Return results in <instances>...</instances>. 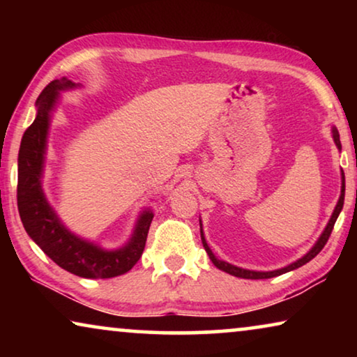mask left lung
I'll return each instance as SVG.
<instances>
[{
  "label": "left lung",
  "instance_id": "obj_1",
  "mask_svg": "<svg viewBox=\"0 0 357 357\" xmlns=\"http://www.w3.org/2000/svg\"><path fill=\"white\" fill-rule=\"evenodd\" d=\"M331 135H333V141L336 144V148L341 151V141H340V133L338 130L331 128ZM343 204H344V172L341 170V195H340V199L338 203H336V206L333 209V214H331L328 224H326V227L324 229V232H321V236L319 237V241L315 242V245L310 248L309 252L305 253L304 257L299 258V260L292 261L291 265H287L284 268H280V270H273V271H253V270H245V268H241V266H236V265H231V263L224 261V260H219V258L214 255L211 248L206 243V238H204V234H203V226H202V221H199V232H202V242H203V247L206 253L209 255V260L213 261V265L219 268L221 271H226L229 275L232 276H237V278H243V280H268V278H275V276H280V275H284L287 271H292L296 270V268H301L302 265H305V263H309L312 258H315L319 255L321 248L325 247L326 241H328L331 231H333V226L336 222V219H338L341 209H343Z\"/></svg>",
  "mask_w": 357,
  "mask_h": 357
}]
</instances>
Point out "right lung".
I'll return each mask as SVG.
<instances>
[{"instance_id": "1", "label": "right lung", "mask_w": 357, "mask_h": 357, "mask_svg": "<svg viewBox=\"0 0 357 357\" xmlns=\"http://www.w3.org/2000/svg\"><path fill=\"white\" fill-rule=\"evenodd\" d=\"M79 84L61 77L48 84L36 102L37 115L22 136L17 158V208L29 237L63 270L81 278L105 280L125 275L143 255L146 237L154 214L149 208L139 213L133 234L123 247L105 250L68 229L47 202L42 188L47 138L52 114L60 92Z\"/></svg>"}]
</instances>
